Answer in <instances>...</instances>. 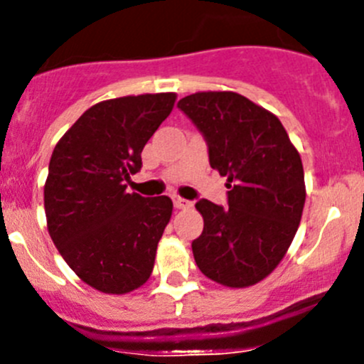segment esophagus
I'll use <instances>...</instances> for the list:
<instances>
[{"label": "esophagus", "instance_id": "34e87169", "mask_svg": "<svg viewBox=\"0 0 364 364\" xmlns=\"http://www.w3.org/2000/svg\"><path fill=\"white\" fill-rule=\"evenodd\" d=\"M193 205V203H190V200L183 199V197H174V208L178 209H190Z\"/></svg>", "mask_w": 364, "mask_h": 364}]
</instances>
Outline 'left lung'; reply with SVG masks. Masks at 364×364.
I'll use <instances>...</instances> for the list:
<instances>
[{
	"label": "left lung",
	"instance_id": "1",
	"mask_svg": "<svg viewBox=\"0 0 364 364\" xmlns=\"http://www.w3.org/2000/svg\"><path fill=\"white\" fill-rule=\"evenodd\" d=\"M225 176L229 208L199 200L204 230L192 243L209 280L245 289L269 277L294 240L306 188L299 151L273 112L234 91H199L178 102Z\"/></svg>",
	"mask_w": 364,
	"mask_h": 364
}]
</instances>
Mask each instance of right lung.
I'll return each mask as SVG.
<instances>
[{
  "instance_id": "obj_1",
  "label": "right lung",
  "mask_w": 364,
  "mask_h": 364,
  "mask_svg": "<svg viewBox=\"0 0 364 364\" xmlns=\"http://www.w3.org/2000/svg\"><path fill=\"white\" fill-rule=\"evenodd\" d=\"M176 98L146 93L98 102L50 156L43 186L50 240L73 273L104 294H127L151 277L172 200L128 193L127 181Z\"/></svg>"
}]
</instances>
